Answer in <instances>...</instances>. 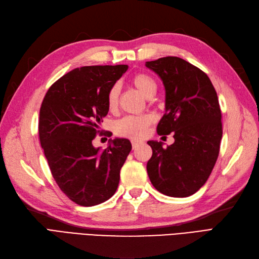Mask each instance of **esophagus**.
Segmentation results:
<instances>
[{"label": "esophagus", "mask_w": 259, "mask_h": 259, "mask_svg": "<svg viewBox=\"0 0 259 259\" xmlns=\"http://www.w3.org/2000/svg\"><path fill=\"white\" fill-rule=\"evenodd\" d=\"M140 144H142V142H138V140H132V146H133V149H136Z\"/></svg>", "instance_id": "esophagus-1"}]
</instances>
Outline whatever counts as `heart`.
I'll return each mask as SVG.
<instances>
[{
	"instance_id": "1",
	"label": "heart",
	"mask_w": 259,
	"mask_h": 259,
	"mask_svg": "<svg viewBox=\"0 0 259 259\" xmlns=\"http://www.w3.org/2000/svg\"><path fill=\"white\" fill-rule=\"evenodd\" d=\"M131 84L145 97H152L156 91V82L151 75L140 72L132 76ZM120 88L119 85H112L107 94V105L110 110H114L119 104ZM153 122L151 114L143 115H127L116 121L114 124V132L121 137L137 139L145 136L148 127Z\"/></svg>"
}]
</instances>
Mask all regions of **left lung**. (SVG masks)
Masks as SVG:
<instances>
[{
	"instance_id": "obj_1",
	"label": "left lung",
	"mask_w": 259,
	"mask_h": 259,
	"mask_svg": "<svg viewBox=\"0 0 259 259\" xmlns=\"http://www.w3.org/2000/svg\"><path fill=\"white\" fill-rule=\"evenodd\" d=\"M146 66L165 86L166 112L156 132L173 133L175 139L167 148L148 142L152 148L148 176L161 193L189 197L206 183L221 149L223 124L217 93L205 72L179 57L147 61Z\"/></svg>"
}]
</instances>
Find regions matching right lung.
Returning <instances> with one entry per match:
<instances>
[{"mask_svg":"<svg viewBox=\"0 0 259 259\" xmlns=\"http://www.w3.org/2000/svg\"><path fill=\"white\" fill-rule=\"evenodd\" d=\"M127 65L89 66L72 70L55 82L42 101L38 136L55 182L81 206L110 199L120 170L132 150L128 139L116 138L105 150L93 146L107 115L109 89Z\"/></svg>","mask_w":259,"mask_h":259,"instance_id":"obj_1","label":"right lung"}]
</instances>
